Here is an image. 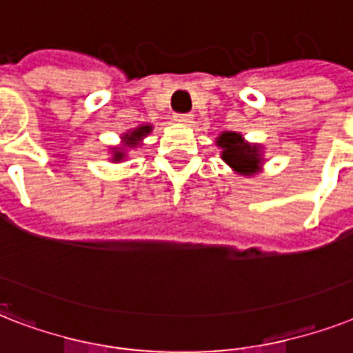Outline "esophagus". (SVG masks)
I'll return each instance as SVG.
<instances>
[{
    "label": "esophagus",
    "mask_w": 353,
    "mask_h": 353,
    "mask_svg": "<svg viewBox=\"0 0 353 353\" xmlns=\"http://www.w3.org/2000/svg\"><path fill=\"white\" fill-rule=\"evenodd\" d=\"M174 121L182 123V125H190V123H193V116L191 114H174Z\"/></svg>",
    "instance_id": "esophagus-1"
}]
</instances>
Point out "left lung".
<instances>
[{
  "instance_id": "8db88e82",
  "label": "left lung",
  "mask_w": 353,
  "mask_h": 353,
  "mask_svg": "<svg viewBox=\"0 0 353 353\" xmlns=\"http://www.w3.org/2000/svg\"><path fill=\"white\" fill-rule=\"evenodd\" d=\"M217 145L223 147V160L237 173L250 174L256 173L261 163V154L256 145H248L241 138V134L225 132L217 139Z\"/></svg>"
}]
</instances>
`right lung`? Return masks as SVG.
<instances>
[{"mask_svg":"<svg viewBox=\"0 0 353 353\" xmlns=\"http://www.w3.org/2000/svg\"><path fill=\"white\" fill-rule=\"evenodd\" d=\"M147 132H151V127H139V128H136V130H134V132H130V134H127V136H125V143H127V145H136V143H138L139 139L143 138V136H145ZM123 158V152H116V157H114V160H121Z\"/></svg>","mask_w":353,"mask_h":353,"instance_id":"obj_1","label":"right lung"}]
</instances>
